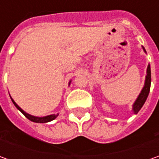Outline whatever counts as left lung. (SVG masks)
<instances>
[{
    "mask_svg": "<svg viewBox=\"0 0 159 159\" xmlns=\"http://www.w3.org/2000/svg\"><path fill=\"white\" fill-rule=\"evenodd\" d=\"M143 51L146 53V50L143 47ZM146 76H145V82H144V86L141 93L139 94L138 97L136 98L135 102H134L133 104V108H132V111L134 114H137L139 112V111L142 109V107L143 106L144 102L147 100V97L149 95L150 89V84H151V73H150V65L148 64V67H147V71H146Z\"/></svg>",
    "mask_w": 159,
    "mask_h": 159,
    "instance_id": "8db88e82",
    "label": "left lung"
}]
</instances>
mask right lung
<instances>
[{
	"label": "right lung",
	"mask_w": 159,
	"mask_h": 159,
	"mask_svg": "<svg viewBox=\"0 0 159 159\" xmlns=\"http://www.w3.org/2000/svg\"><path fill=\"white\" fill-rule=\"evenodd\" d=\"M70 82H71V80L69 82V85L70 84ZM10 98H11V97H10ZM11 101L14 103V105L16 107L17 110H19V111H20L29 119V120H31V121H33V122H35V123H48V122H50V121H52V120H54L55 119H57V117L58 116V113L57 114L48 115V116H45V117H36V116H33V115H31V114H29V113L25 112L24 110H22L21 108L16 103V102L14 101L12 98H11Z\"/></svg>",
	"instance_id": "1"
}]
</instances>
